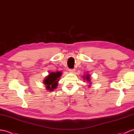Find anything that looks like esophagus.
Returning <instances> with one entry per match:
<instances>
[{
    "instance_id": "34e87169",
    "label": "esophagus",
    "mask_w": 134,
    "mask_h": 134,
    "mask_svg": "<svg viewBox=\"0 0 134 134\" xmlns=\"http://www.w3.org/2000/svg\"><path fill=\"white\" fill-rule=\"evenodd\" d=\"M69 72H70V73H74V72L75 69H70L69 70Z\"/></svg>"
}]
</instances>
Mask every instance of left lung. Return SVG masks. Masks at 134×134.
Instances as JSON below:
<instances>
[{
    "label": "left lung",
    "instance_id": "8db88e82",
    "mask_svg": "<svg viewBox=\"0 0 134 134\" xmlns=\"http://www.w3.org/2000/svg\"><path fill=\"white\" fill-rule=\"evenodd\" d=\"M83 78H84V80H86L87 81H88V82H90L89 83H91L90 80V76L89 74H86V76H84Z\"/></svg>",
    "mask_w": 134,
    "mask_h": 134
}]
</instances>
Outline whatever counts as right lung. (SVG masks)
I'll list each match as a JSON object with an SVG mask.
<instances>
[{
  "instance_id": "1",
  "label": "right lung",
  "mask_w": 134,
  "mask_h": 134,
  "mask_svg": "<svg viewBox=\"0 0 134 134\" xmlns=\"http://www.w3.org/2000/svg\"><path fill=\"white\" fill-rule=\"evenodd\" d=\"M62 73L61 71L51 72L48 76L45 78L43 83L45 85V87L47 90L52 91L56 89L57 86L59 78L61 77Z\"/></svg>"
}]
</instances>
